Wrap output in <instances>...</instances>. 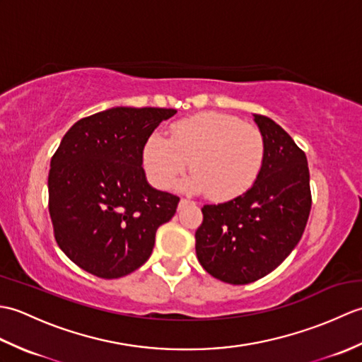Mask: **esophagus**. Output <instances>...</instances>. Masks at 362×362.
<instances>
[{
	"label": "esophagus",
	"mask_w": 362,
	"mask_h": 362,
	"mask_svg": "<svg viewBox=\"0 0 362 362\" xmlns=\"http://www.w3.org/2000/svg\"><path fill=\"white\" fill-rule=\"evenodd\" d=\"M189 201H188V199H182V201H180V204H188Z\"/></svg>",
	"instance_id": "34e87169"
}]
</instances>
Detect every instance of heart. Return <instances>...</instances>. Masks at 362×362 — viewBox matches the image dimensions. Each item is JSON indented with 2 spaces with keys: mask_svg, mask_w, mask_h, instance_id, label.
<instances>
[{
  "mask_svg": "<svg viewBox=\"0 0 362 362\" xmlns=\"http://www.w3.org/2000/svg\"><path fill=\"white\" fill-rule=\"evenodd\" d=\"M266 141L261 130L232 115L205 112L182 119L169 129V140L152 134L143 148L149 180L166 189L185 173L189 191H205L214 201L244 194L261 174Z\"/></svg>",
  "mask_w": 362,
  "mask_h": 362,
  "instance_id": "obj_1",
  "label": "heart"
}]
</instances>
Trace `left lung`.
Instances as JSON below:
<instances>
[{"label":"left lung","instance_id":"8db88e82","mask_svg":"<svg viewBox=\"0 0 362 362\" xmlns=\"http://www.w3.org/2000/svg\"><path fill=\"white\" fill-rule=\"evenodd\" d=\"M255 122L266 141L261 174L232 201L204 205L196 230L199 263L214 279L247 284L279 267L302 238L311 211L305 152L264 115Z\"/></svg>","mask_w":362,"mask_h":362}]
</instances>
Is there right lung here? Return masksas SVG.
Returning <instances> with one entry per match:
<instances>
[{
    "instance_id": "obj_1",
    "label": "right lung",
    "mask_w": 362,
    "mask_h": 362,
    "mask_svg": "<svg viewBox=\"0 0 362 362\" xmlns=\"http://www.w3.org/2000/svg\"><path fill=\"white\" fill-rule=\"evenodd\" d=\"M174 109L115 107L79 119L51 158L48 209L65 255L99 279L144 264L180 197L146 182L143 148Z\"/></svg>"
}]
</instances>
